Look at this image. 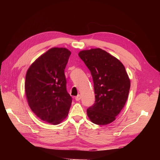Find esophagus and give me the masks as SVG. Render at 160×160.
Here are the masks:
<instances>
[{
	"label": "esophagus",
	"instance_id": "esophagus-1",
	"mask_svg": "<svg viewBox=\"0 0 160 160\" xmlns=\"http://www.w3.org/2000/svg\"><path fill=\"white\" fill-rule=\"evenodd\" d=\"M81 99V95H77L76 97H75V100L76 101H79Z\"/></svg>",
	"mask_w": 160,
	"mask_h": 160
}]
</instances>
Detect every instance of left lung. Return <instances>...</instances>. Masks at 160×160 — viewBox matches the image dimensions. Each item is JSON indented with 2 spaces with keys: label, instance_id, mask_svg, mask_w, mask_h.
<instances>
[{
  "label": "left lung",
  "instance_id": "left-lung-1",
  "mask_svg": "<svg viewBox=\"0 0 160 160\" xmlns=\"http://www.w3.org/2000/svg\"><path fill=\"white\" fill-rule=\"evenodd\" d=\"M79 56L89 69L93 78L94 104L87 109L92 122L107 125L115 117L126 103L130 80L125 67L118 59L101 49L80 51Z\"/></svg>",
  "mask_w": 160,
  "mask_h": 160
}]
</instances>
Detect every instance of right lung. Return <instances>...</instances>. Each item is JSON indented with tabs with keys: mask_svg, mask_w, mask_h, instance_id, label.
<instances>
[{
	"mask_svg": "<svg viewBox=\"0 0 160 160\" xmlns=\"http://www.w3.org/2000/svg\"><path fill=\"white\" fill-rule=\"evenodd\" d=\"M70 55L65 48H52L33 62L26 74L28 105L38 118L52 125L67 117L72 103L65 75Z\"/></svg>",
	"mask_w": 160,
	"mask_h": 160,
	"instance_id": "right-lung-1",
	"label": "right lung"
}]
</instances>
